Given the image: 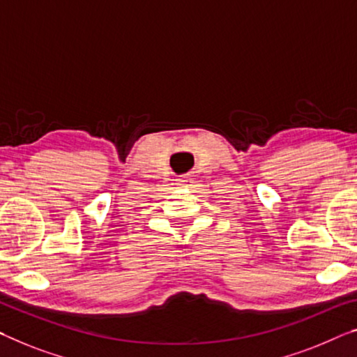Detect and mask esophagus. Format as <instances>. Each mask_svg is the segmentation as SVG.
<instances>
[{"label":"esophagus","instance_id":"1","mask_svg":"<svg viewBox=\"0 0 357 357\" xmlns=\"http://www.w3.org/2000/svg\"><path fill=\"white\" fill-rule=\"evenodd\" d=\"M192 183H194V179L189 178V176H181L179 179H176V184L181 185V188H190Z\"/></svg>","mask_w":357,"mask_h":357}]
</instances>
